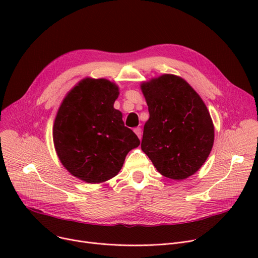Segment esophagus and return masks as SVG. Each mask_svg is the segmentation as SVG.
I'll return each instance as SVG.
<instances>
[{
  "label": "esophagus",
  "mask_w": 258,
  "mask_h": 258,
  "mask_svg": "<svg viewBox=\"0 0 258 258\" xmlns=\"http://www.w3.org/2000/svg\"><path fill=\"white\" fill-rule=\"evenodd\" d=\"M134 132H135V134L137 135L138 138H139V139H141V137H142V130H141V127H136V128H134Z\"/></svg>",
  "instance_id": "1"
}]
</instances>
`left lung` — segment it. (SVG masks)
Here are the masks:
<instances>
[{"instance_id": "obj_1", "label": "left lung", "mask_w": 258, "mask_h": 258, "mask_svg": "<svg viewBox=\"0 0 258 258\" xmlns=\"http://www.w3.org/2000/svg\"><path fill=\"white\" fill-rule=\"evenodd\" d=\"M150 112L142 151L164 177L183 180L207 160L214 127L205 103L184 79L162 75L141 86Z\"/></svg>"}]
</instances>
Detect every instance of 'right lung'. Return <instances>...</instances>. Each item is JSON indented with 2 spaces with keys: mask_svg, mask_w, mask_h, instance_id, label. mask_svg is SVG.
I'll return each instance as SVG.
<instances>
[{
  "mask_svg": "<svg viewBox=\"0 0 258 258\" xmlns=\"http://www.w3.org/2000/svg\"><path fill=\"white\" fill-rule=\"evenodd\" d=\"M118 87L106 79L81 80L63 99L53 126L62 165L88 183L110 180L140 140L114 108Z\"/></svg>",
  "mask_w": 258,
  "mask_h": 258,
  "instance_id": "1",
  "label": "right lung"
}]
</instances>
